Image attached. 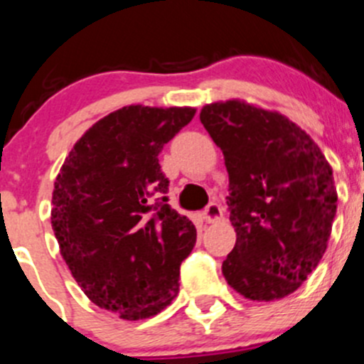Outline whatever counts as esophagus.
Listing matches in <instances>:
<instances>
[{"mask_svg": "<svg viewBox=\"0 0 364 364\" xmlns=\"http://www.w3.org/2000/svg\"><path fill=\"white\" fill-rule=\"evenodd\" d=\"M221 218H223V208H221L220 204H216V202H211V204L204 209V220L208 221V223H216Z\"/></svg>", "mask_w": 364, "mask_h": 364, "instance_id": "esophagus-1", "label": "esophagus"}]
</instances>
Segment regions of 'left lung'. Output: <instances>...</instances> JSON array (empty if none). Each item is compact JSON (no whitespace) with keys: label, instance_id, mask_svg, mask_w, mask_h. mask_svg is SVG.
I'll use <instances>...</instances> for the list:
<instances>
[{"label":"left lung","instance_id":"8db88e82","mask_svg":"<svg viewBox=\"0 0 364 364\" xmlns=\"http://www.w3.org/2000/svg\"><path fill=\"white\" fill-rule=\"evenodd\" d=\"M200 122L228 171L235 246L225 279L242 296L272 301L319 265L336 214L333 169L289 118L232 99L205 105Z\"/></svg>","mask_w":364,"mask_h":364}]
</instances>
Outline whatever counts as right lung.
Returning <instances> with one entry per match:
<instances>
[{
  "label": "right lung",
  "instance_id": "right-lung-1",
  "mask_svg": "<svg viewBox=\"0 0 364 364\" xmlns=\"http://www.w3.org/2000/svg\"><path fill=\"white\" fill-rule=\"evenodd\" d=\"M193 114L124 106L76 141L53 183L60 255L92 304L122 319L156 316L174 300L179 267L197 240L192 221L167 204L169 179L159 164Z\"/></svg>",
  "mask_w": 364,
  "mask_h": 364
}]
</instances>
